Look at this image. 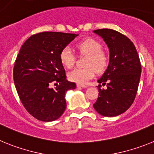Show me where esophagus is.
Returning a JSON list of instances; mask_svg holds the SVG:
<instances>
[{
	"label": "esophagus",
	"mask_w": 154,
	"mask_h": 154,
	"mask_svg": "<svg viewBox=\"0 0 154 154\" xmlns=\"http://www.w3.org/2000/svg\"><path fill=\"white\" fill-rule=\"evenodd\" d=\"M77 87H78V88H87V86L86 85H80V84H77Z\"/></svg>",
	"instance_id": "1"
}]
</instances>
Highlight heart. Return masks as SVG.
I'll return each instance as SVG.
<instances>
[{"instance_id": "1", "label": "heart", "mask_w": 154, "mask_h": 154, "mask_svg": "<svg viewBox=\"0 0 154 154\" xmlns=\"http://www.w3.org/2000/svg\"><path fill=\"white\" fill-rule=\"evenodd\" d=\"M76 48L82 54L88 55L85 62L87 67L83 69H75L68 74L70 81L85 85L95 75V72H103L106 69L109 58L106 52L103 51V45L99 41L89 38L76 44ZM60 61L64 67L72 68L75 63V55L69 46H66L61 51Z\"/></svg>"}]
</instances>
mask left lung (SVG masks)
<instances>
[{
  "instance_id": "1",
  "label": "left lung",
  "mask_w": 154,
  "mask_h": 154,
  "mask_svg": "<svg viewBox=\"0 0 154 154\" xmlns=\"http://www.w3.org/2000/svg\"><path fill=\"white\" fill-rule=\"evenodd\" d=\"M93 32L109 51L108 67L98 79L103 85L106 84L107 89L99 85V96L93 107L103 116H116L126 112L135 99L141 75L140 58L133 42L123 34L106 28Z\"/></svg>"
}]
</instances>
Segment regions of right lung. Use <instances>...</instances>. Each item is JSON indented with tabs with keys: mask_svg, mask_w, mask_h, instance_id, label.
I'll list each match as a JSON object with an SVG mask.
<instances>
[{
	"mask_svg": "<svg viewBox=\"0 0 154 154\" xmlns=\"http://www.w3.org/2000/svg\"><path fill=\"white\" fill-rule=\"evenodd\" d=\"M78 35L45 31L30 37L19 51L14 67V85L24 108L38 120L60 117L66 108L65 93L76 88L66 79L59 56Z\"/></svg>",
	"mask_w": 154,
	"mask_h": 154,
	"instance_id": "right-lung-1",
	"label": "right lung"
}]
</instances>
